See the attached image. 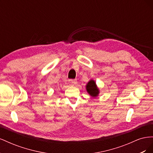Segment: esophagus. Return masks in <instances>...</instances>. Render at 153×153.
I'll list each match as a JSON object with an SVG mask.
<instances>
[{
    "label": "esophagus",
    "mask_w": 153,
    "mask_h": 153,
    "mask_svg": "<svg viewBox=\"0 0 153 153\" xmlns=\"http://www.w3.org/2000/svg\"><path fill=\"white\" fill-rule=\"evenodd\" d=\"M69 81H70V84H71V85H76V84H77V80H76V79L70 80Z\"/></svg>",
    "instance_id": "1"
}]
</instances>
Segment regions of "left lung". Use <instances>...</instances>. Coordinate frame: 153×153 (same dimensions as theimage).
I'll list each match as a JSON object with an SVG mask.
<instances>
[{
    "instance_id": "obj_1",
    "label": "left lung",
    "mask_w": 153,
    "mask_h": 153,
    "mask_svg": "<svg viewBox=\"0 0 153 153\" xmlns=\"http://www.w3.org/2000/svg\"><path fill=\"white\" fill-rule=\"evenodd\" d=\"M86 89L91 96L96 97L99 94V90L96 85V83L94 80H90L86 85Z\"/></svg>"
}]
</instances>
